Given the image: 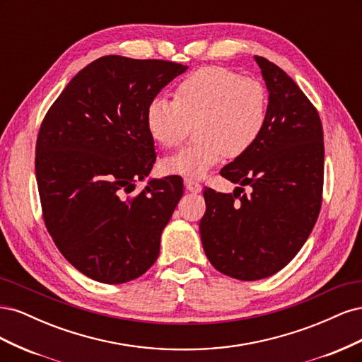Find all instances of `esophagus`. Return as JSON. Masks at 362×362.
Listing matches in <instances>:
<instances>
[{"mask_svg": "<svg viewBox=\"0 0 362 362\" xmlns=\"http://www.w3.org/2000/svg\"><path fill=\"white\" fill-rule=\"evenodd\" d=\"M184 185L185 189H187V192H192V193H201L202 190V185L192 178H184Z\"/></svg>", "mask_w": 362, "mask_h": 362, "instance_id": "1", "label": "esophagus"}]
</instances>
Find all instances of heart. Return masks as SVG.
<instances>
[{
    "label": "heart",
    "instance_id": "b5f03b06",
    "mask_svg": "<svg viewBox=\"0 0 362 362\" xmlns=\"http://www.w3.org/2000/svg\"><path fill=\"white\" fill-rule=\"evenodd\" d=\"M269 95L255 78L222 66H205L177 86L173 101L152 100L145 113L151 139L173 148L189 134L194 140L163 161V169L185 178H202L226 154L240 157L266 128Z\"/></svg>",
    "mask_w": 362,
    "mask_h": 362
}]
</instances>
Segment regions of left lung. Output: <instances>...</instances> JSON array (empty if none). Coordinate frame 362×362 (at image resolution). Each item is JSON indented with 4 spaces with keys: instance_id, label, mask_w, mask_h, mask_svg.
Instances as JSON below:
<instances>
[{
    "instance_id": "1",
    "label": "left lung",
    "mask_w": 362,
    "mask_h": 362,
    "mask_svg": "<svg viewBox=\"0 0 362 362\" xmlns=\"http://www.w3.org/2000/svg\"><path fill=\"white\" fill-rule=\"evenodd\" d=\"M255 62L269 92L266 128L246 154L221 170L240 187L204 190L206 210L199 223L206 258L240 281L267 278L288 264L313 231L323 190L319 113L275 63L258 56Z\"/></svg>"
}]
</instances>
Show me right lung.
<instances>
[{
	"mask_svg": "<svg viewBox=\"0 0 362 362\" xmlns=\"http://www.w3.org/2000/svg\"><path fill=\"white\" fill-rule=\"evenodd\" d=\"M187 66L105 56L64 87L40 125L36 180L54 243L83 275L133 281L154 264L160 237L182 196V180H149L156 163L148 104Z\"/></svg>",
	"mask_w": 362,
	"mask_h": 362,
	"instance_id": "right-lung-1",
	"label": "right lung"
}]
</instances>
